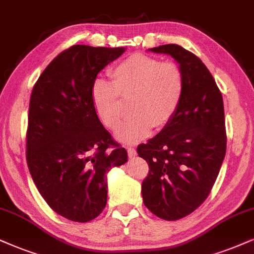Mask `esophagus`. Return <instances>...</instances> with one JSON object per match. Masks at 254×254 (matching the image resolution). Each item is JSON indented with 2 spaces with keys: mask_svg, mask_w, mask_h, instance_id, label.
Returning <instances> with one entry per match:
<instances>
[{
  "mask_svg": "<svg viewBox=\"0 0 254 254\" xmlns=\"http://www.w3.org/2000/svg\"><path fill=\"white\" fill-rule=\"evenodd\" d=\"M127 155H129V157H134V156L137 155L136 149H134V147H132V146H127Z\"/></svg>",
  "mask_w": 254,
  "mask_h": 254,
  "instance_id": "34e87169",
  "label": "esophagus"
}]
</instances>
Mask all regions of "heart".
Instances as JSON below:
<instances>
[{"instance_id": "1", "label": "heart", "mask_w": 254, "mask_h": 254, "mask_svg": "<svg viewBox=\"0 0 254 254\" xmlns=\"http://www.w3.org/2000/svg\"><path fill=\"white\" fill-rule=\"evenodd\" d=\"M112 82L96 79L91 88L95 111L105 127L115 130L122 120V97L132 99L131 116L117 130L118 139L136 142L146 137L152 127L160 129L175 116L184 94L182 69L173 62L134 54L110 71Z\"/></svg>"}]
</instances>
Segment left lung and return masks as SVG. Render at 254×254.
<instances>
[{"label":"left lung","mask_w":254,"mask_h":254,"mask_svg":"<svg viewBox=\"0 0 254 254\" xmlns=\"http://www.w3.org/2000/svg\"><path fill=\"white\" fill-rule=\"evenodd\" d=\"M179 64L185 88L175 116L158 134L137 147L149 163L142 183L144 205L157 217L178 220L210 194L226 153L223 96L194 54L177 44L149 49Z\"/></svg>","instance_id":"1"}]
</instances>
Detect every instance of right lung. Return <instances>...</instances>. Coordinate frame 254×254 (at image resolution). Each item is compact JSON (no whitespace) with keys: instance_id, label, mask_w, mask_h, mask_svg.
<instances>
[{"instance_id":"right-lung-1","label":"right lung","mask_w":254,"mask_h":254,"mask_svg":"<svg viewBox=\"0 0 254 254\" xmlns=\"http://www.w3.org/2000/svg\"><path fill=\"white\" fill-rule=\"evenodd\" d=\"M125 48L77 44L38 77L29 103L27 163L47 204L66 219L86 223L107 205V173L127 160L96 114L91 88L98 72Z\"/></svg>"}]
</instances>
